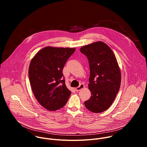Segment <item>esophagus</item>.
Here are the masks:
<instances>
[{
    "mask_svg": "<svg viewBox=\"0 0 147 147\" xmlns=\"http://www.w3.org/2000/svg\"><path fill=\"white\" fill-rule=\"evenodd\" d=\"M84 88V85L82 84H80V86L78 87H76L75 88V90H76V91H80L81 90H82Z\"/></svg>",
    "mask_w": 147,
    "mask_h": 147,
    "instance_id": "34e87169",
    "label": "esophagus"
}]
</instances>
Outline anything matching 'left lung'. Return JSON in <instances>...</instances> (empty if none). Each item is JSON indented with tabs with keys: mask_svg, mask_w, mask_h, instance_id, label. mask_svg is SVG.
Segmentation results:
<instances>
[{
	"mask_svg": "<svg viewBox=\"0 0 147 147\" xmlns=\"http://www.w3.org/2000/svg\"><path fill=\"white\" fill-rule=\"evenodd\" d=\"M89 62L90 75L88 88L90 98L84 102L92 112L107 110L113 102L121 84V73L115 55L103 42H96L81 48Z\"/></svg>",
	"mask_w": 147,
	"mask_h": 147,
	"instance_id": "obj_1",
	"label": "left lung"
}]
</instances>
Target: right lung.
<instances>
[{"mask_svg":"<svg viewBox=\"0 0 147 147\" xmlns=\"http://www.w3.org/2000/svg\"><path fill=\"white\" fill-rule=\"evenodd\" d=\"M75 51V48L47 47L31 61L28 76L32 92L38 102L49 111L63 107L71 94L62 71Z\"/></svg>","mask_w":147,"mask_h":147,"instance_id":"add662e5","label":"right lung"}]
</instances>
